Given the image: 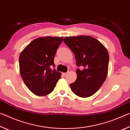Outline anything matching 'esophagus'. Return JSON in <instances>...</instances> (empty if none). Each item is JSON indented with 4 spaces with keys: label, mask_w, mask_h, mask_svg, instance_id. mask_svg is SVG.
<instances>
[{
    "label": "esophagus",
    "mask_w": 130,
    "mask_h": 130,
    "mask_svg": "<svg viewBox=\"0 0 130 130\" xmlns=\"http://www.w3.org/2000/svg\"><path fill=\"white\" fill-rule=\"evenodd\" d=\"M67 74H68V72H67V73H62L63 76H65L66 75H67Z\"/></svg>",
    "instance_id": "1"
}]
</instances>
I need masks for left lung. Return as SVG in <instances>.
I'll return each instance as SVG.
<instances>
[{"label": "left lung", "instance_id": "obj_1", "mask_svg": "<svg viewBox=\"0 0 130 130\" xmlns=\"http://www.w3.org/2000/svg\"><path fill=\"white\" fill-rule=\"evenodd\" d=\"M63 42L75 55L77 79L70 87L81 98L93 95L102 86L108 69L109 54L102 43L93 37H67Z\"/></svg>", "mask_w": 130, "mask_h": 130}]
</instances>
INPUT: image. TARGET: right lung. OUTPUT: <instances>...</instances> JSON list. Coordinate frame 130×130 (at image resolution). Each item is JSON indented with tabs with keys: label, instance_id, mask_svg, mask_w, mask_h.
Segmentation results:
<instances>
[{
	"label": "right lung",
	"instance_id": "1",
	"mask_svg": "<svg viewBox=\"0 0 130 130\" xmlns=\"http://www.w3.org/2000/svg\"><path fill=\"white\" fill-rule=\"evenodd\" d=\"M63 37H40L32 41L21 52L20 74L34 94L42 96L53 91L61 74L54 68V56Z\"/></svg>",
	"mask_w": 130,
	"mask_h": 130
}]
</instances>
